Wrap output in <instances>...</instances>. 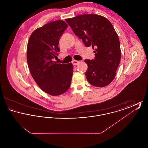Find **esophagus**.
<instances>
[{
  "label": "esophagus",
  "mask_w": 148,
  "mask_h": 148,
  "mask_svg": "<svg viewBox=\"0 0 148 148\" xmlns=\"http://www.w3.org/2000/svg\"><path fill=\"white\" fill-rule=\"evenodd\" d=\"M79 63V61L75 60H73V62H72V63H73V65H77V64H78Z\"/></svg>",
  "instance_id": "1"
}]
</instances>
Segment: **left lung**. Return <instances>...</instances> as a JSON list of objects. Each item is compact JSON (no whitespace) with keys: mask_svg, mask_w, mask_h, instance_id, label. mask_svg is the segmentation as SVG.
<instances>
[{"mask_svg":"<svg viewBox=\"0 0 148 148\" xmlns=\"http://www.w3.org/2000/svg\"><path fill=\"white\" fill-rule=\"evenodd\" d=\"M65 21L86 47L95 49L94 59L84 60L88 82L97 87L109 84L116 74L121 59L119 39L112 23L95 14L80 15Z\"/></svg>","mask_w":148,"mask_h":148,"instance_id":"left-lung-1","label":"left lung"}]
</instances>
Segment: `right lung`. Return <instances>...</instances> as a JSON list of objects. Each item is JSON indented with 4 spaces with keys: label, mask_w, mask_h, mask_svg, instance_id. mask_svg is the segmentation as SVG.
<instances>
[{
    "label": "right lung",
    "mask_w": 148,
    "mask_h": 148,
    "mask_svg": "<svg viewBox=\"0 0 148 148\" xmlns=\"http://www.w3.org/2000/svg\"><path fill=\"white\" fill-rule=\"evenodd\" d=\"M67 27L63 21L50 22L34 30L28 42L27 59L31 75L42 90L53 96L68 90L73 75L72 64L53 60L58 56L59 39Z\"/></svg>",
    "instance_id": "obj_1"
}]
</instances>
